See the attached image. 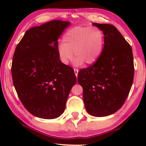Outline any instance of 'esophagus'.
Returning <instances> with one entry per match:
<instances>
[{"label": "esophagus", "instance_id": "obj_1", "mask_svg": "<svg viewBox=\"0 0 146 146\" xmlns=\"http://www.w3.org/2000/svg\"><path fill=\"white\" fill-rule=\"evenodd\" d=\"M74 72H75V74L76 75V77L78 76V72H79V70L77 69V68H74Z\"/></svg>", "mask_w": 146, "mask_h": 146}]
</instances>
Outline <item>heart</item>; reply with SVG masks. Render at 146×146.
<instances>
[{"label":"heart","mask_w":146,"mask_h":146,"mask_svg":"<svg viewBox=\"0 0 146 146\" xmlns=\"http://www.w3.org/2000/svg\"><path fill=\"white\" fill-rule=\"evenodd\" d=\"M63 43L58 46V54L61 62L68 64L76 56L75 66L84 62L90 65L101 56L104 44V36L97 27L75 26L68 29L62 38Z\"/></svg>","instance_id":"heart-1"}]
</instances>
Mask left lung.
I'll list each match as a JSON object with an SVG mask.
<instances>
[{"label": "left lung", "mask_w": 146, "mask_h": 146, "mask_svg": "<svg viewBox=\"0 0 146 146\" xmlns=\"http://www.w3.org/2000/svg\"><path fill=\"white\" fill-rule=\"evenodd\" d=\"M104 35L102 53L93 64L78 72L86 111L94 117L112 115L121 108L134 78L132 48L115 26L93 23Z\"/></svg>", "instance_id": "left-lung-1"}]
</instances>
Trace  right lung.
I'll use <instances>...</instances> for the list:
<instances>
[{"mask_svg":"<svg viewBox=\"0 0 146 146\" xmlns=\"http://www.w3.org/2000/svg\"><path fill=\"white\" fill-rule=\"evenodd\" d=\"M71 25L52 21L27 30L15 50L11 64L13 83L20 100L30 113L55 119L64 111L76 76L60 61L58 40Z\"/></svg>","mask_w":146,"mask_h":146,"instance_id":"right-lung-1","label":"right lung"}]
</instances>
